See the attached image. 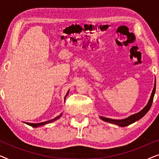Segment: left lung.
Listing matches in <instances>:
<instances>
[{"instance_id":"left-lung-1","label":"left lung","mask_w":159,"mask_h":159,"mask_svg":"<svg viewBox=\"0 0 159 159\" xmlns=\"http://www.w3.org/2000/svg\"><path fill=\"white\" fill-rule=\"evenodd\" d=\"M155 92H156V81H155V84H154L153 90L152 91L151 95V97H150V99L148 102L147 105L145 106V107L140 111L137 113V114H132L131 116H128L127 118H125L123 119H113L110 118H106V117H103V116H100V118L104 121L114 124V125H118L119 127H127V126L131 125V124L135 122V121H138L139 119L143 118V117L147 114L148 111L149 109L151 107L152 103H153V101L154 95H155Z\"/></svg>"}]
</instances>
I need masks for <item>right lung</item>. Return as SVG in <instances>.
I'll return each mask as SVG.
<instances>
[{"instance_id": "right-lung-1", "label": "right lung", "mask_w": 159, "mask_h": 159, "mask_svg": "<svg viewBox=\"0 0 159 159\" xmlns=\"http://www.w3.org/2000/svg\"><path fill=\"white\" fill-rule=\"evenodd\" d=\"M69 94V91L68 92H67V93H66V96H65V98H64V101H65V98H66V95ZM62 116V113L59 116H57L56 117V118H54V119H51V120H49V121H44V122H40V123H28V122H25V124H27V125H30V126H31V127H34V128H37V127H42V126H43V125H47V124H49V123H51V122H53V121H56V120H58V119L60 118L61 116Z\"/></svg>"}]
</instances>
